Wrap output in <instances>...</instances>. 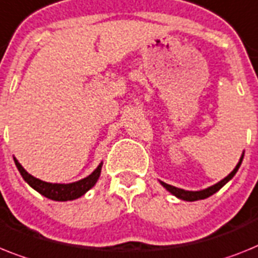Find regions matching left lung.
<instances>
[{
    "label": "left lung",
    "instance_id": "8db88e82",
    "mask_svg": "<svg viewBox=\"0 0 258 258\" xmlns=\"http://www.w3.org/2000/svg\"><path fill=\"white\" fill-rule=\"evenodd\" d=\"M243 159H244V152H243V155H241V157H240L239 162H237V165L235 166V169L229 173L228 176L224 177L222 181H219V182L215 183V185L210 186V187H206V189H203V190H198V191H191V190L179 189V187H176V186H172V185H168V183L162 182V181H160V183H161V185L164 186V187H165V189L170 192V194H173V196L177 197L178 199H182V201H187V202H194V201H199V199H206V198H209V197L213 196V194H215L216 191H219L223 186L228 182L229 179L233 178V176L236 174V172L239 170L240 165H241V162H243Z\"/></svg>",
    "mask_w": 258,
    "mask_h": 258
}]
</instances>
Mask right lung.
<instances>
[{"mask_svg":"<svg viewBox=\"0 0 258 258\" xmlns=\"http://www.w3.org/2000/svg\"><path fill=\"white\" fill-rule=\"evenodd\" d=\"M14 162L17 168H18L21 176L23 177L26 182L31 186L32 189L40 192L45 198L52 199V201H59V202H66V201H73L80 197H82L88 190H90L93 186L96 185L98 181L99 176H101V169H102L103 162H99V165L97 166L94 172L92 174H89L85 178L76 181L72 183H52L45 182L42 179L36 178V177L31 176L27 170L23 168L18 162V160L14 157Z\"/></svg>","mask_w":258,"mask_h":258,"instance_id":"obj_1","label":"right lung"}]
</instances>
